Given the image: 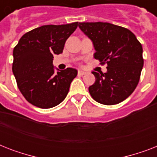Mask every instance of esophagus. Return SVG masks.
<instances>
[{
	"label": "esophagus",
	"instance_id": "1",
	"mask_svg": "<svg viewBox=\"0 0 157 157\" xmlns=\"http://www.w3.org/2000/svg\"><path fill=\"white\" fill-rule=\"evenodd\" d=\"M86 72L84 71H81V70H79L78 71V75L79 76H84V75H86Z\"/></svg>",
	"mask_w": 157,
	"mask_h": 157
}]
</instances>
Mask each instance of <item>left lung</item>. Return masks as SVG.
Segmentation results:
<instances>
[{
	"mask_svg": "<svg viewBox=\"0 0 157 157\" xmlns=\"http://www.w3.org/2000/svg\"><path fill=\"white\" fill-rule=\"evenodd\" d=\"M93 41L94 59L107 64L106 73L93 71L95 82L89 87L99 103L114 105L126 99L136 89L144 67L143 47L132 32L109 23H79Z\"/></svg>",
	"mask_w": 157,
	"mask_h": 157,
	"instance_id": "left-lung-1",
	"label": "left lung"
}]
</instances>
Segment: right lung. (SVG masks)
<instances>
[{"instance_id":"1","label":"right lung","mask_w":157,"mask_h":157,"mask_svg":"<svg viewBox=\"0 0 157 157\" xmlns=\"http://www.w3.org/2000/svg\"><path fill=\"white\" fill-rule=\"evenodd\" d=\"M77 26L78 22L41 26L25 33L13 49L12 71L18 90L31 104L46 109L66 98L77 71L67 67L55 73L53 59L63 53Z\"/></svg>"}]
</instances>
